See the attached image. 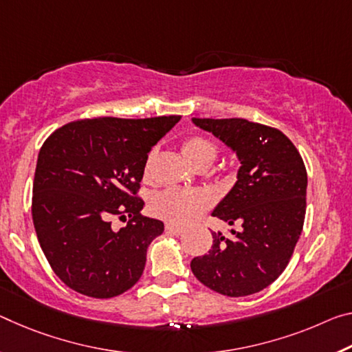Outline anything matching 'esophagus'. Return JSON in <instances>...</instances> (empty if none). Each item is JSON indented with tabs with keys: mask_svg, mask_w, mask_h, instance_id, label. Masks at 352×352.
Instances as JSON below:
<instances>
[{
	"mask_svg": "<svg viewBox=\"0 0 352 352\" xmlns=\"http://www.w3.org/2000/svg\"><path fill=\"white\" fill-rule=\"evenodd\" d=\"M185 232V228L175 224H166V233H170V235H182Z\"/></svg>",
	"mask_w": 352,
	"mask_h": 352,
	"instance_id": "obj_1",
	"label": "esophagus"
}]
</instances>
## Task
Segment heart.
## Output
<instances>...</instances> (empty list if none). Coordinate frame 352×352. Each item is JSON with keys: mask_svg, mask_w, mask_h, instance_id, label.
<instances>
[{"mask_svg": "<svg viewBox=\"0 0 352 352\" xmlns=\"http://www.w3.org/2000/svg\"><path fill=\"white\" fill-rule=\"evenodd\" d=\"M183 155L192 166H210L217 156V148L210 139L192 135L185 139L182 146ZM150 158L144 167V175H148ZM214 202V196L208 189L199 188H167L152 199V210L156 216L174 222L189 224L202 216Z\"/></svg>", "mask_w": 352, "mask_h": 352, "instance_id": "heart-1", "label": "heart"}]
</instances>
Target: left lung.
<instances>
[{
	"label": "left lung",
	"instance_id": "1",
	"mask_svg": "<svg viewBox=\"0 0 352 352\" xmlns=\"http://www.w3.org/2000/svg\"><path fill=\"white\" fill-rule=\"evenodd\" d=\"M236 153V183L213 211L232 236L211 232L208 254L191 261L192 274L224 296L239 298L271 285L285 270L305 217L307 170L280 130L246 119H192Z\"/></svg>",
	"mask_w": 352,
	"mask_h": 352
}]
</instances>
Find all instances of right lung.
<instances>
[{
    "label": "right lung",
    "instance_id": "add662e5",
    "mask_svg": "<svg viewBox=\"0 0 352 352\" xmlns=\"http://www.w3.org/2000/svg\"><path fill=\"white\" fill-rule=\"evenodd\" d=\"M180 120L98 117L70 122L38 152L32 185V221L54 274L89 298L108 299L141 278L148 244L164 232L142 216L138 197L148 153ZM117 215L128 220L110 227Z\"/></svg>",
    "mask_w": 352,
    "mask_h": 352
}]
</instances>
